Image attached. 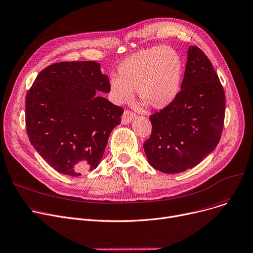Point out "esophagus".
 <instances>
[{"mask_svg":"<svg viewBox=\"0 0 253 253\" xmlns=\"http://www.w3.org/2000/svg\"><path fill=\"white\" fill-rule=\"evenodd\" d=\"M135 116H136V113H135V112H132V111H130V110L126 109V110L124 112V114H123L122 123H123L124 125L129 124V123L132 121V118L135 117Z\"/></svg>","mask_w":253,"mask_h":253,"instance_id":"34e87169","label":"esophagus"}]
</instances>
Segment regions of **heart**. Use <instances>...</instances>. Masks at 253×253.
Segmentation results:
<instances>
[{"label": "heart", "mask_w": 253, "mask_h": 253, "mask_svg": "<svg viewBox=\"0 0 253 253\" xmlns=\"http://www.w3.org/2000/svg\"><path fill=\"white\" fill-rule=\"evenodd\" d=\"M183 62L180 54L169 46L142 50L126 58L110 80V91L118 103L128 101L135 90L153 109L169 106L180 92Z\"/></svg>", "instance_id": "heart-1"}]
</instances>
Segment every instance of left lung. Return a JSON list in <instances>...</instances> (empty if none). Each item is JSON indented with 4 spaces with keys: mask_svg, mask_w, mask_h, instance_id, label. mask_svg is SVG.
<instances>
[{
    "mask_svg": "<svg viewBox=\"0 0 253 253\" xmlns=\"http://www.w3.org/2000/svg\"><path fill=\"white\" fill-rule=\"evenodd\" d=\"M181 88L169 106L150 115L151 136L143 145L150 165L166 173L196 167L214 150L224 127V87L196 46L188 50Z\"/></svg>",
    "mask_w": 253,
    "mask_h": 253,
    "instance_id": "8db88e82",
    "label": "left lung"
}]
</instances>
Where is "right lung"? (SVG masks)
<instances>
[{
	"mask_svg": "<svg viewBox=\"0 0 253 253\" xmlns=\"http://www.w3.org/2000/svg\"><path fill=\"white\" fill-rule=\"evenodd\" d=\"M98 91H110L109 79L95 61L54 63L43 68L25 97V126L32 145L58 172L93 170L124 109Z\"/></svg>",
	"mask_w": 253,
	"mask_h": 253,
	"instance_id": "obj_1",
	"label": "right lung"
}]
</instances>
